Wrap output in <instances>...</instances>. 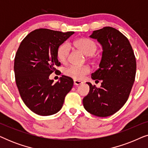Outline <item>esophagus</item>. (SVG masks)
<instances>
[{"label": "esophagus", "mask_w": 148, "mask_h": 148, "mask_svg": "<svg viewBox=\"0 0 148 148\" xmlns=\"http://www.w3.org/2000/svg\"><path fill=\"white\" fill-rule=\"evenodd\" d=\"M83 82L79 80H74V85L75 86H79V85L82 84Z\"/></svg>", "instance_id": "obj_1"}]
</instances>
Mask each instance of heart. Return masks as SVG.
<instances>
[{
	"mask_svg": "<svg viewBox=\"0 0 148 148\" xmlns=\"http://www.w3.org/2000/svg\"><path fill=\"white\" fill-rule=\"evenodd\" d=\"M75 46L81 50L85 55L90 56L96 52L98 45L94 41L89 38H80L75 42ZM70 46L68 43H63L58 48L57 57L60 61L66 62L68 59V56L70 53ZM90 68L89 66H70L69 67L64 70V73L70 77L75 80H81L84 77L85 75L90 73Z\"/></svg>",
	"mask_w": 148,
	"mask_h": 148,
	"instance_id": "1",
	"label": "heart"
}]
</instances>
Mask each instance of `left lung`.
Instances as JSON below:
<instances>
[{"instance_id":"1","label":"left lung","mask_w":148,"mask_h":148,"mask_svg":"<svg viewBox=\"0 0 148 148\" xmlns=\"http://www.w3.org/2000/svg\"><path fill=\"white\" fill-rule=\"evenodd\" d=\"M90 37L102 46L99 69L92 74V79L102 83L98 88L87 82L90 92L83 99V104L90 114L109 116L128 100L135 82L136 60L129 40L115 28L104 27L93 32Z\"/></svg>"}]
</instances>
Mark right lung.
Here are the masks:
<instances>
[{
  "label": "right lung",
  "instance_id": "1",
  "mask_svg": "<svg viewBox=\"0 0 148 148\" xmlns=\"http://www.w3.org/2000/svg\"><path fill=\"white\" fill-rule=\"evenodd\" d=\"M73 34L38 29L30 32L20 44L14 62L16 84L23 102L36 114H56L73 88V80L69 77L62 75L54 84L49 76L60 64L58 47Z\"/></svg>",
  "mask_w": 148,
  "mask_h": 148
}]
</instances>
